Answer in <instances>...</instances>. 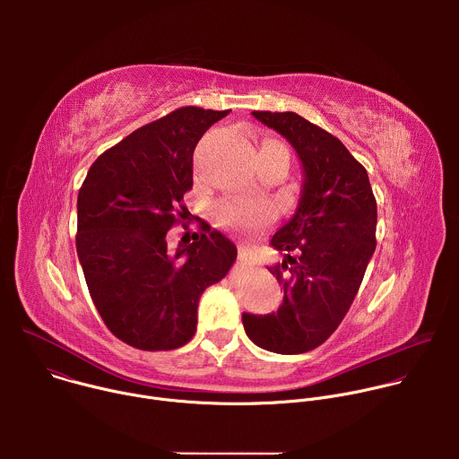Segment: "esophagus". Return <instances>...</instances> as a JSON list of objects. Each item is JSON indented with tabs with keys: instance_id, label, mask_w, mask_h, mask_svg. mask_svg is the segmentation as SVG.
<instances>
[{
	"instance_id": "1",
	"label": "esophagus",
	"mask_w": 459,
	"mask_h": 459,
	"mask_svg": "<svg viewBox=\"0 0 459 459\" xmlns=\"http://www.w3.org/2000/svg\"><path fill=\"white\" fill-rule=\"evenodd\" d=\"M238 261H239L241 265H243V264H247V261H250V250H248V248H239Z\"/></svg>"
}]
</instances>
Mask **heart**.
<instances>
[{
    "label": "heart",
    "instance_id": "heart-1",
    "mask_svg": "<svg viewBox=\"0 0 459 459\" xmlns=\"http://www.w3.org/2000/svg\"><path fill=\"white\" fill-rule=\"evenodd\" d=\"M274 207L267 202L241 200L230 202L221 207V221L227 225H254L273 216Z\"/></svg>",
    "mask_w": 459,
    "mask_h": 459
}]
</instances>
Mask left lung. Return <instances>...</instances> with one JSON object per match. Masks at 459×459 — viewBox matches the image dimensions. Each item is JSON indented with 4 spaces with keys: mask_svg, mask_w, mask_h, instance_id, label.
<instances>
[{
    "mask_svg": "<svg viewBox=\"0 0 459 459\" xmlns=\"http://www.w3.org/2000/svg\"><path fill=\"white\" fill-rule=\"evenodd\" d=\"M252 116L290 143L303 183L294 214L271 238L283 259L267 269L283 287V303L241 319L254 345L303 354L338 329L358 294L376 248V200L365 167L326 130L296 112Z\"/></svg>",
    "mask_w": 459,
    "mask_h": 459,
    "instance_id": "left-lung-1",
    "label": "left lung"
}]
</instances>
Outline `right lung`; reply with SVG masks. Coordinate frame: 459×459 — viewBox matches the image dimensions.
Instances as JSON below:
<instances>
[{
    "label": "right lung",
    "instance_id": "obj_1",
    "mask_svg": "<svg viewBox=\"0 0 459 459\" xmlns=\"http://www.w3.org/2000/svg\"><path fill=\"white\" fill-rule=\"evenodd\" d=\"M230 110L183 107L103 152L78 194L76 248L91 298L108 331L130 347L172 351L195 333L207 287L232 267L236 245L220 230L169 247L186 220L192 154Z\"/></svg>",
    "mask_w": 459,
    "mask_h": 459
}]
</instances>
